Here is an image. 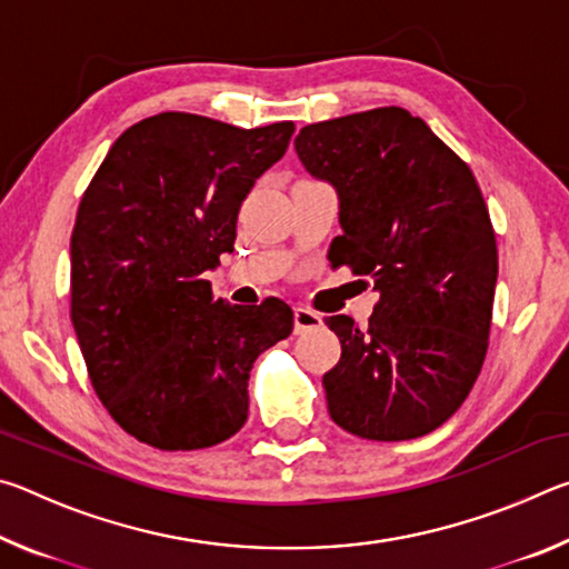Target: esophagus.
<instances>
[{"instance_id": "esophagus-1", "label": "esophagus", "mask_w": 569, "mask_h": 569, "mask_svg": "<svg viewBox=\"0 0 569 569\" xmlns=\"http://www.w3.org/2000/svg\"><path fill=\"white\" fill-rule=\"evenodd\" d=\"M321 323H323L321 313H316V311H311V308H306V306H296L293 308V331L296 333L319 329Z\"/></svg>"}]
</instances>
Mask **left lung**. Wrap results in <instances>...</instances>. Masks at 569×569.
<instances>
[{
  "mask_svg": "<svg viewBox=\"0 0 569 569\" xmlns=\"http://www.w3.org/2000/svg\"><path fill=\"white\" fill-rule=\"evenodd\" d=\"M296 152L339 192L329 261L379 293L366 329L326 319L331 419L373 441L429 435L469 397L492 329L497 238L475 172L403 108L306 124Z\"/></svg>",
  "mask_w": 569,
  "mask_h": 569,
  "instance_id": "left-lung-1",
  "label": "left lung"
}]
</instances>
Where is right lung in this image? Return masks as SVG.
Listing matches in <instances>:
<instances>
[{"label": "right lung", "mask_w": 569, "mask_h": 569, "mask_svg": "<svg viewBox=\"0 0 569 569\" xmlns=\"http://www.w3.org/2000/svg\"><path fill=\"white\" fill-rule=\"evenodd\" d=\"M293 130L152 114L114 140L84 190L70 240L72 326L102 407L142 445L190 451L233 437L253 361L293 331L283 301L230 306L206 278Z\"/></svg>", "instance_id": "right-lung-1"}]
</instances>
